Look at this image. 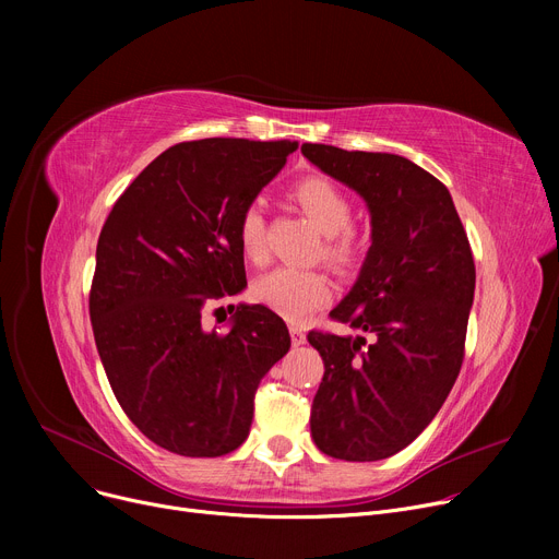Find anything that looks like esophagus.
<instances>
[{"instance_id": "esophagus-1", "label": "esophagus", "mask_w": 559, "mask_h": 559, "mask_svg": "<svg viewBox=\"0 0 559 559\" xmlns=\"http://www.w3.org/2000/svg\"><path fill=\"white\" fill-rule=\"evenodd\" d=\"M289 335H292V344L295 346H301V344H306V331L301 329V326H289Z\"/></svg>"}]
</instances>
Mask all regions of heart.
Returning <instances> with one entry per match:
<instances>
[{
  "instance_id": "heart-1",
  "label": "heart",
  "mask_w": 559,
  "mask_h": 559,
  "mask_svg": "<svg viewBox=\"0 0 559 559\" xmlns=\"http://www.w3.org/2000/svg\"><path fill=\"white\" fill-rule=\"evenodd\" d=\"M289 194L301 205L310 222L326 235L321 242V258L340 272L356 267L362 253V240L348 226L354 217V205L346 192L329 176L312 174L297 181ZM238 245L242 255L253 264H260L267 255L264 213L260 203H249L240 213ZM251 297L287 321H304L331 299V283L319 270L276 267L253 281Z\"/></svg>"
}]
</instances>
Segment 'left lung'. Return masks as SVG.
I'll list each match as a JSON object with an SVG mask.
<instances>
[{
  "instance_id": "obj_1",
  "label": "left lung",
  "mask_w": 559,
  "mask_h": 559,
  "mask_svg": "<svg viewBox=\"0 0 559 559\" xmlns=\"http://www.w3.org/2000/svg\"><path fill=\"white\" fill-rule=\"evenodd\" d=\"M304 156L369 205L371 247L331 317L371 335L310 331L324 378L310 409L321 453L385 460L421 435L464 360L476 264L442 181L396 154L301 146Z\"/></svg>"
}]
</instances>
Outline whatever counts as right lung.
Returning a JSON list of instances; mask_svg holds the SVG:
<instances>
[{
    "mask_svg": "<svg viewBox=\"0 0 559 559\" xmlns=\"http://www.w3.org/2000/svg\"><path fill=\"white\" fill-rule=\"evenodd\" d=\"M297 146L174 144L115 201L99 233L91 321L102 365L127 417L176 455L238 449L262 376L289 350L285 321L270 308L240 306L226 335L205 333L201 314L247 287L240 213Z\"/></svg>",
    "mask_w": 559,
    "mask_h": 559,
    "instance_id": "add662e5",
    "label": "right lung"
}]
</instances>
